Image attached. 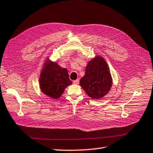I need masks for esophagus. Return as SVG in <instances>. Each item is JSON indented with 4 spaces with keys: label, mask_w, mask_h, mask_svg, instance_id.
<instances>
[{
    "label": "esophagus",
    "mask_w": 153,
    "mask_h": 153,
    "mask_svg": "<svg viewBox=\"0 0 153 153\" xmlns=\"http://www.w3.org/2000/svg\"><path fill=\"white\" fill-rule=\"evenodd\" d=\"M79 79H77L76 80H74V81H73V83L75 84V85H78V84H79Z\"/></svg>",
    "instance_id": "esophagus-1"
}]
</instances>
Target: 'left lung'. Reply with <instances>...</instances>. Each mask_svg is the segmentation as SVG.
Segmentation results:
<instances>
[{
    "label": "left lung",
    "mask_w": 153,
    "mask_h": 153,
    "mask_svg": "<svg viewBox=\"0 0 153 153\" xmlns=\"http://www.w3.org/2000/svg\"><path fill=\"white\" fill-rule=\"evenodd\" d=\"M79 84L93 100H100L109 92L112 78L108 64L102 56H96L88 62L85 76L80 79Z\"/></svg>",
    "instance_id": "obj_1"
}]
</instances>
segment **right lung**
<instances>
[{"label": "right lung", "mask_w": 153, "mask_h": 153, "mask_svg": "<svg viewBox=\"0 0 153 153\" xmlns=\"http://www.w3.org/2000/svg\"><path fill=\"white\" fill-rule=\"evenodd\" d=\"M39 81L41 92L54 100L59 98L65 88L72 83L67 69L50 60V57H47L43 62Z\"/></svg>", "instance_id": "add662e5"}]
</instances>
